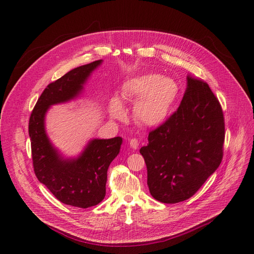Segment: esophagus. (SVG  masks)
I'll return each instance as SVG.
<instances>
[{"label":"esophagus","instance_id":"1","mask_svg":"<svg viewBox=\"0 0 254 254\" xmlns=\"http://www.w3.org/2000/svg\"><path fill=\"white\" fill-rule=\"evenodd\" d=\"M129 147H131L133 150H136L137 148L139 147V141H138V139H136V138H132L131 140H129Z\"/></svg>","mask_w":254,"mask_h":254}]
</instances>
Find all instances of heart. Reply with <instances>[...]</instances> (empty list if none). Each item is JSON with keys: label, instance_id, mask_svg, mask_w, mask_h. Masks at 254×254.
I'll return each mask as SVG.
<instances>
[{"label": "heart", "instance_id": "b5f03b06", "mask_svg": "<svg viewBox=\"0 0 254 254\" xmlns=\"http://www.w3.org/2000/svg\"><path fill=\"white\" fill-rule=\"evenodd\" d=\"M179 95V85L168 76L147 73L128 78L123 83L121 98L136 102L134 117L139 125L155 127L168 118ZM110 114L115 119H123L126 111L120 101L114 99L110 105Z\"/></svg>", "mask_w": 254, "mask_h": 254}]
</instances>
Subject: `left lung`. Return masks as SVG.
I'll list each match as a JSON object with an SVG mask.
<instances>
[{
    "label": "left lung",
    "mask_w": 254,
    "mask_h": 254,
    "mask_svg": "<svg viewBox=\"0 0 254 254\" xmlns=\"http://www.w3.org/2000/svg\"><path fill=\"white\" fill-rule=\"evenodd\" d=\"M224 118L218 99L202 79L187 76L178 110L149 133L140 149L152 197L163 203L190 199L219 167Z\"/></svg>",
    "instance_id": "obj_1"
}]
</instances>
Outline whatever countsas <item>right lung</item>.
Returning a JSON list of instances; mask_svg holds the SVG:
<instances>
[{
    "label": "right lung",
    "mask_w": 254,
    "mask_h": 254,
    "mask_svg": "<svg viewBox=\"0 0 254 254\" xmlns=\"http://www.w3.org/2000/svg\"><path fill=\"white\" fill-rule=\"evenodd\" d=\"M101 64L102 60L84 64L50 83L39 97L28 122L36 177L57 200L81 208L95 206L104 199L107 169L119 153L122 138L92 139L76 158H64L46 133L45 117L51 105L76 98L91 72Z\"/></svg>",
    "instance_id": "right-lung-1"
}]
</instances>
